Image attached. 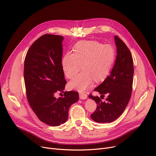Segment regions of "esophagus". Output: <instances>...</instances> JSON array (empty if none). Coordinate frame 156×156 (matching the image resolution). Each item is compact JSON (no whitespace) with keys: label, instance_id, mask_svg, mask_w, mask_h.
I'll return each instance as SVG.
<instances>
[{"label":"esophagus","instance_id":"obj_1","mask_svg":"<svg viewBox=\"0 0 156 156\" xmlns=\"http://www.w3.org/2000/svg\"><path fill=\"white\" fill-rule=\"evenodd\" d=\"M79 98L80 99L84 100V99H87V95L84 92H81V93H79Z\"/></svg>","mask_w":156,"mask_h":156}]
</instances>
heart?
<instances>
[{
  "label": "heart",
  "instance_id": "b5f03b06",
  "mask_svg": "<svg viewBox=\"0 0 156 156\" xmlns=\"http://www.w3.org/2000/svg\"><path fill=\"white\" fill-rule=\"evenodd\" d=\"M115 57V51L109 44L97 41H80L73 48V53H66L62 59V67L67 78L73 79L69 87L79 92L89 88L95 82L104 80L109 76Z\"/></svg>",
  "mask_w": 156,
  "mask_h": 156
}]
</instances>
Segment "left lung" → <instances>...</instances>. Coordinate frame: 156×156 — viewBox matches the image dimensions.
Wrapping results in <instances>:
<instances>
[{"instance_id": "left-lung-1", "label": "left lung", "mask_w": 156, "mask_h": 156, "mask_svg": "<svg viewBox=\"0 0 156 156\" xmlns=\"http://www.w3.org/2000/svg\"><path fill=\"white\" fill-rule=\"evenodd\" d=\"M117 57L111 74L95 89L107 99L102 102L98 96L89 95L97 104V109L90 115L91 119L99 123L111 122L123 113L131 97L133 89L134 66L131 53L125 43L117 35L114 37ZM102 98V97H101Z\"/></svg>"}]
</instances>
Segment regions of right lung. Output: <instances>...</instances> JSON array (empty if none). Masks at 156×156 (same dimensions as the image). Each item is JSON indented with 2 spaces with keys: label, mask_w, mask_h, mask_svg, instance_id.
<instances>
[{
  "label": "right lung",
  "mask_w": 156,
  "mask_h": 156,
  "mask_svg": "<svg viewBox=\"0 0 156 156\" xmlns=\"http://www.w3.org/2000/svg\"><path fill=\"white\" fill-rule=\"evenodd\" d=\"M61 35L45 34L30 47L24 61V77L29 105L41 121L51 126L66 122L70 105L78 101L76 91L64 92L58 99L57 91L64 92L66 80L62 67Z\"/></svg>",
  "instance_id": "add662e5"
}]
</instances>
